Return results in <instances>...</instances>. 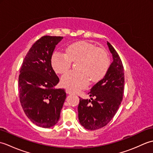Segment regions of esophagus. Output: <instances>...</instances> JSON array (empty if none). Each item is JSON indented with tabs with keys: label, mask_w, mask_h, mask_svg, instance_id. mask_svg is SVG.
<instances>
[{
	"label": "esophagus",
	"mask_w": 153,
	"mask_h": 153,
	"mask_svg": "<svg viewBox=\"0 0 153 153\" xmlns=\"http://www.w3.org/2000/svg\"><path fill=\"white\" fill-rule=\"evenodd\" d=\"M66 93H67V94H71V93H72V91H71L70 90V89H66Z\"/></svg>",
	"instance_id": "obj_1"
}]
</instances>
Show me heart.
Listing matches in <instances>:
<instances>
[{"instance_id": "obj_1", "label": "heart", "mask_w": 153, "mask_h": 153, "mask_svg": "<svg viewBox=\"0 0 153 153\" xmlns=\"http://www.w3.org/2000/svg\"><path fill=\"white\" fill-rule=\"evenodd\" d=\"M78 60L76 64L78 70H71L61 78L62 85L72 91L86 87L90 79L93 82H99L110 66L108 54L103 48L84 41L68 45L66 54L55 52L51 58V65L56 73L62 74L70 69L72 62Z\"/></svg>"}]
</instances>
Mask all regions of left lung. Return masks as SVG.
I'll use <instances>...</instances> for the list:
<instances>
[{
  "mask_svg": "<svg viewBox=\"0 0 153 153\" xmlns=\"http://www.w3.org/2000/svg\"><path fill=\"white\" fill-rule=\"evenodd\" d=\"M113 62L108 71L88 93L95 99L79 97L78 118L81 125L89 130H95L105 126L118 111L123 99L124 88V71L119 55L110 43L107 42Z\"/></svg>",
  "mask_w": 153,
  "mask_h": 153,
  "instance_id": "obj_1",
  "label": "left lung"
}]
</instances>
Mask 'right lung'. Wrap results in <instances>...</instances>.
I'll list each match as a JSON object with an SVG mask.
<instances>
[{
	"label": "right lung",
	"mask_w": 153,
	"mask_h": 153,
	"mask_svg": "<svg viewBox=\"0 0 153 153\" xmlns=\"http://www.w3.org/2000/svg\"><path fill=\"white\" fill-rule=\"evenodd\" d=\"M63 37L45 35L32 45L23 61L18 79L19 101L31 121L48 128L60 118L66 99L64 89H55L59 78L51 65L56 45Z\"/></svg>",
	"instance_id": "right-lung-1"
}]
</instances>
